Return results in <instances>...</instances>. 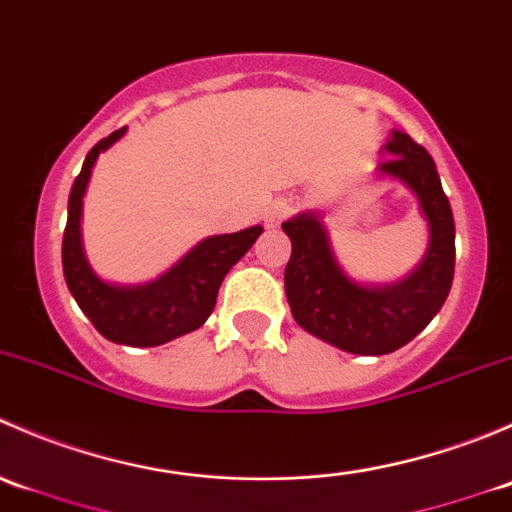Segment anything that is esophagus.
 <instances>
[{"label": "esophagus", "mask_w": 512, "mask_h": 512, "mask_svg": "<svg viewBox=\"0 0 512 512\" xmlns=\"http://www.w3.org/2000/svg\"><path fill=\"white\" fill-rule=\"evenodd\" d=\"M289 213H292V205H289V200H285V198L272 200L270 208L265 210V225L267 227H277L282 223V220L287 218Z\"/></svg>", "instance_id": "1"}]
</instances>
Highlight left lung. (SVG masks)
Masks as SVG:
<instances>
[{
    "label": "left lung",
    "mask_w": 512,
    "mask_h": 512,
    "mask_svg": "<svg viewBox=\"0 0 512 512\" xmlns=\"http://www.w3.org/2000/svg\"><path fill=\"white\" fill-rule=\"evenodd\" d=\"M381 173L404 180L431 227V245L414 275L391 287H361L339 270L317 215L282 223L292 240L285 292L292 317L314 337L349 354L379 356L409 344L446 302L456 267V225L433 158L409 133L394 131Z\"/></svg>",
    "instance_id": "left-lung-1"
}]
</instances>
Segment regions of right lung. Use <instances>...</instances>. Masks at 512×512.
<instances>
[{
    "instance_id": "1",
    "label": "right lung",
    "mask_w": 512,
    "mask_h": 512,
    "mask_svg": "<svg viewBox=\"0 0 512 512\" xmlns=\"http://www.w3.org/2000/svg\"><path fill=\"white\" fill-rule=\"evenodd\" d=\"M123 133L126 126L98 141L76 175L61 242V265L69 292L103 337L128 347H158L203 327L205 319L213 314L225 275L255 245L262 227L255 225L232 235L208 237L151 285L116 287L98 280L81 247V203L98 153L113 146Z\"/></svg>"
}]
</instances>
